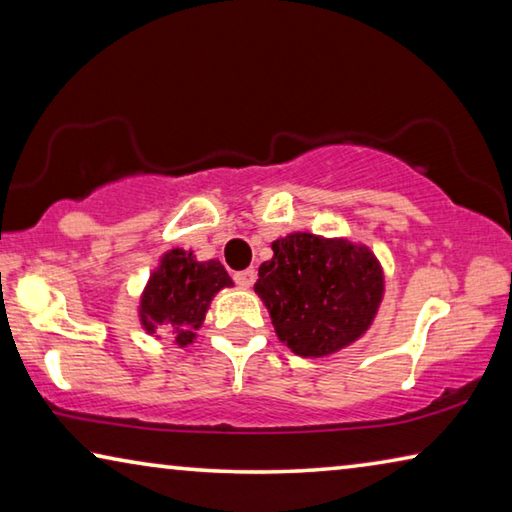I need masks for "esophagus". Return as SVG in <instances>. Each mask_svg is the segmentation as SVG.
<instances>
[{
  "label": "esophagus",
  "mask_w": 512,
  "mask_h": 512,
  "mask_svg": "<svg viewBox=\"0 0 512 512\" xmlns=\"http://www.w3.org/2000/svg\"><path fill=\"white\" fill-rule=\"evenodd\" d=\"M255 277H257V273H255V268H246V271H239V273H235V282L239 284V287H244V289H248V287H253Z\"/></svg>",
  "instance_id": "obj_1"
}]
</instances>
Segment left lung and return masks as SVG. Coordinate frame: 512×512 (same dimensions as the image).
Listing matches in <instances>:
<instances>
[{"label": "left lung", "mask_w": 512, "mask_h": 512, "mask_svg": "<svg viewBox=\"0 0 512 512\" xmlns=\"http://www.w3.org/2000/svg\"><path fill=\"white\" fill-rule=\"evenodd\" d=\"M255 291L282 343L300 357H325L370 327L384 275L368 248L296 232L273 241Z\"/></svg>", "instance_id": "8db88e82"}]
</instances>
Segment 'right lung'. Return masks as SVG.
Listing matches in <instances>:
<instances>
[{
    "label": "right lung",
    "mask_w": 512,
    "mask_h": 512,
    "mask_svg": "<svg viewBox=\"0 0 512 512\" xmlns=\"http://www.w3.org/2000/svg\"><path fill=\"white\" fill-rule=\"evenodd\" d=\"M225 287H232V280L219 259L196 262L192 253L171 250L142 296V325L151 334L167 329L178 345L192 343L214 293Z\"/></svg>",
    "instance_id": "right-lung-1"
}]
</instances>
